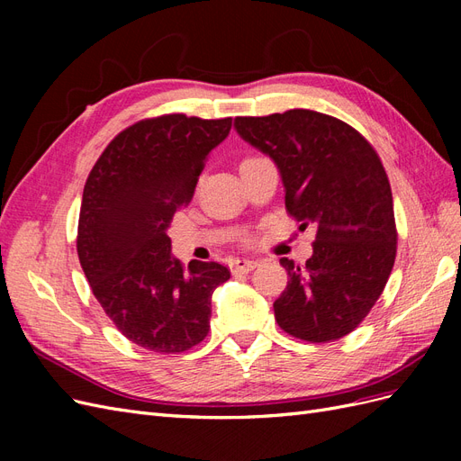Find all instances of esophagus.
<instances>
[{
  "label": "esophagus",
  "instance_id": "1",
  "mask_svg": "<svg viewBox=\"0 0 461 461\" xmlns=\"http://www.w3.org/2000/svg\"><path fill=\"white\" fill-rule=\"evenodd\" d=\"M256 265H258V261H254V259L240 258V259L230 261V271L232 273H248V271H252Z\"/></svg>",
  "mask_w": 461,
  "mask_h": 461
}]
</instances>
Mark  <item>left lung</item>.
I'll list each match as a JSON object with an SVG mask.
<instances>
[{
	"mask_svg": "<svg viewBox=\"0 0 461 461\" xmlns=\"http://www.w3.org/2000/svg\"><path fill=\"white\" fill-rule=\"evenodd\" d=\"M246 142L276 163L286 212L317 227L305 265L288 258L273 303L278 327L305 342L350 334L379 300L396 259L393 190L379 153L350 124L312 109L236 117Z\"/></svg>",
	"mask_w": 461,
	"mask_h": 461,
	"instance_id": "8db88e82",
	"label": "left lung"
}]
</instances>
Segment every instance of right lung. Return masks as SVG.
Instances as JSON below:
<instances>
[{
    "mask_svg": "<svg viewBox=\"0 0 461 461\" xmlns=\"http://www.w3.org/2000/svg\"><path fill=\"white\" fill-rule=\"evenodd\" d=\"M232 119L169 113L142 119L102 151L82 194L77 252L95 300L131 342L180 354L209 332L213 290L230 278L215 261L171 256L167 234Z\"/></svg>",
    "mask_w": 461,
    "mask_h": 461,
    "instance_id": "add662e5",
    "label": "right lung"
}]
</instances>
